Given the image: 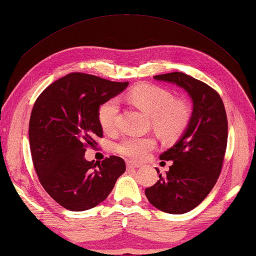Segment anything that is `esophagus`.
I'll return each mask as SVG.
<instances>
[{"mask_svg": "<svg viewBox=\"0 0 256 256\" xmlns=\"http://www.w3.org/2000/svg\"><path fill=\"white\" fill-rule=\"evenodd\" d=\"M126 168L128 170H133V168H140V165L139 164H136V163H132V162H126Z\"/></svg>", "mask_w": 256, "mask_h": 256, "instance_id": "obj_1", "label": "esophagus"}]
</instances>
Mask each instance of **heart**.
I'll return each mask as SVG.
<instances>
[{"label": "heart", "instance_id": "heart-1", "mask_svg": "<svg viewBox=\"0 0 256 256\" xmlns=\"http://www.w3.org/2000/svg\"><path fill=\"white\" fill-rule=\"evenodd\" d=\"M128 99L152 118V128L163 139L173 141L188 128L192 120L189 104L182 99H174L168 88L155 84H139L128 92ZM120 102L116 98L104 101L98 108V120L104 132L116 130ZM154 136H126L116 146L120 155L131 160L140 162L156 147Z\"/></svg>", "mask_w": 256, "mask_h": 256}]
</instances>
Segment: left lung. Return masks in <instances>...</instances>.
I'll return each instance as SVG.
<instances>
[{
  "mask_svg": "<svg viewBox=\"0 0 256 256\" xmlns=\"http://www.w3.org/2000/svg\"><path fill=\"white\" fill-rule=\"evenodd\" d=\"M154 78L184 88L194 102L184 134L160 157L163 164L171 160L170 170L165 176L160 174V180L144 190L149 202L156 208L184 214L208 197L221 173L228 141L226 108L213 88L184 72H168Z\"/></svg>",
  "mask_w": 256,
  "mask_h": 256,
  "instance_id": "1",
  "label": "left lung"
}]
</instances>
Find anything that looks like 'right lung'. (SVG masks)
<instances>
[{
	"mask_svg": "<svg viewBox=\"0 0 256 256\" xmlns=\"http://www.w3.org/2000/svg\"><path fill=\"white\" fill-rule=\"evenodd\" d=\"M128 85L70 72L36 99L28 131L32 160L40 184L62 208L80 212L99 205L126 170L120 157L88 162L84 156L102 138L99 106Z\"/></svg>",
	"mask_w": 256,
	"mask_h": 256,
	"instance_id": "1",
	"label": "right lung"
}]
</instances>
